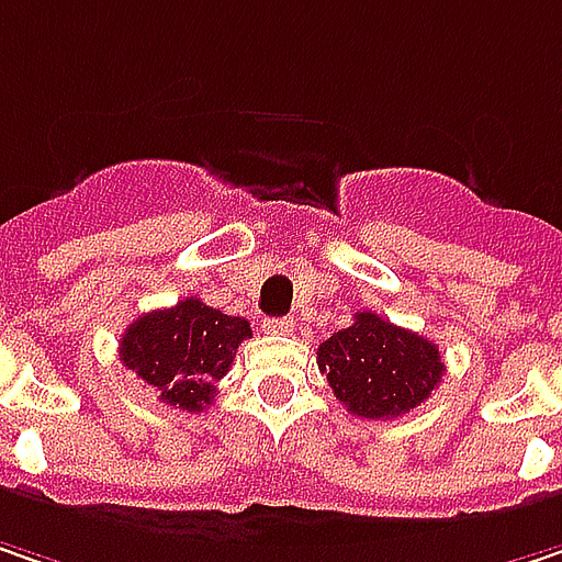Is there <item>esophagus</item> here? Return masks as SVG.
<instances>
[{
  "label": "esophagus",
  "instance_id": "1",
  "mask_svg": "<svg viewBox=\"0 0 562 562\" xmlns=\"http://www.w3.org/2000/svg\"><path fill=\"white\" fill-rule=\"evenodd\" d=\"M263 331L267 334L292 331V318H267V322H263Z\"/></svg>",
  "mask_w": 562,
  "mask_h": 562
}]
</instances>
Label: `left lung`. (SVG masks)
Wrapping results in <instances>:
<instances>
[{"label": "left lung", "mask_w": 562, "mask_h": 562, "mask_svg": "<svg viewBox=\"0 0 562 562\" xmlns=\"http://www.w3.org/2000/svg\"><path fill=\"white\" fill-rule=\"evenodd\" d=\"M318 370L357 418H398L431 395L443 360L437 344L373 312H357L350 328L318 344Z\"/></svg>", "instance_id": "8db88e82"}]
</instances>
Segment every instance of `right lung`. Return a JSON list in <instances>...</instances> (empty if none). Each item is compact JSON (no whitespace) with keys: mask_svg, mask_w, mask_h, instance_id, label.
<instances>
[{"mask_svg":"<svg viewBox=\"0 0 562 562\" xmlns=\"http://www.w3.org/2000/svg\"><path fill=\"white\" fill-rule=\"evenodd\" d=\"M244 337H250L244 318L222 315L199 299H182L173 308L147 312L128 325L119 357L160 402L202 412L212 405L215 383L231 370Z\"/></svg>","mask_w":562,"mask_h":562,"instance_id":"obj_1","label":"right lung"}]
</instances>
